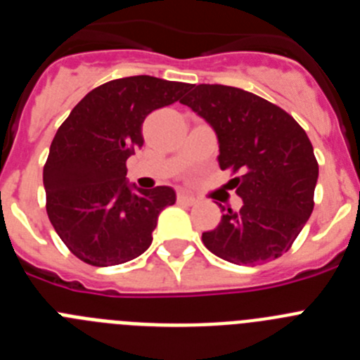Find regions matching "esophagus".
Returning <instances> with one entry per match:
<instances>
[{"label": "esophagus", "instance_id": "esophagus-1", "mask_svg": "<svg viewBox=\"0 0 360 360\" xmlns=\"http://www.w3.org/2000/svg\"><path fill=\"white\" fill-rule=\"evenodd\" d=\"M176 200H178V202H180V203H186V205H195V203L198 202V200H196L195 196L187 195V193H178Z\"/></svg>", "mask_w": 360, "mask_h": 360}]
</instances>
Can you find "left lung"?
Wrapping results in <instances>:
<instances>
[{
  "mask_svg": "<svg viewBox=\"0 0 360 360\" xmlns=\"http://www.w3.org/2000/svg\"><path fill=\"white\" fill-rule=\"evenodd\" d=\"M180 103L216 131L219 167L240 173L231 184L243 207L227 209L203 232V245L234 265L283 256L314 211L319 165L304 129L279 106L232 86L193 84Z\"/></svg>",
  "mask_w": 360,
  "mask_h": 360,
  "instance_id": "obj_1",
  "label": "left lung"
}]
</instances>
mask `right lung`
Masks as SVG:
<instances>
[{
	"label": "right lung",
	"mask_w": 360,
	"mask_h": 360,
	"mask_svg": "<svg viewBox=\"0 0 360 360\" xmlns=\"http://www.w3.org/2000/svg\"><path fill=\"white\" fill-rule=\"evenodd\" d=\"M191 84L133 75L104 82L59 126L43 169L46 212L73 256L94 266L131 262L149 249L158 214L176 195L136 189L126 160L142 148V122L180 101Z\"/></svg>",
	"instance_id": "1"
}]
</instances>
